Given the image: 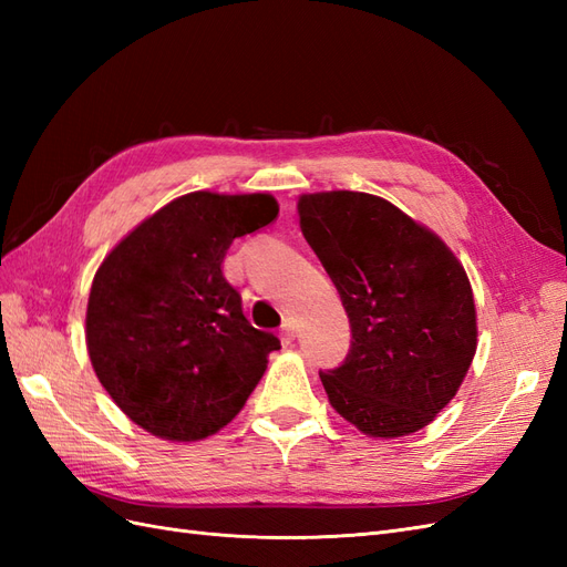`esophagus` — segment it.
Listing matches in <instances>:
<instances>
[{
  "label": "esophagus",
  "instance_id": "obj_1",
  "mask_svg": "<svg viewBox=\"0 0 567 567\" xmlns=\"http://www.w3.org/2000/svg\"><path fill=\"white\" fill-rule=\"evenodd\" d=\"M279 338H281L284 346H290V342L296 340V326H293V321H290V319H286V321H284L281 331H279Z\"/></svg>",
  "mask_w": 567,
  "mask_h": 567
}]
</instances>
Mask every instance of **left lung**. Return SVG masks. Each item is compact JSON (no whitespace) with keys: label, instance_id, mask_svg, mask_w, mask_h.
Wrapping results in <instances>:
<instances>
[{"label":"left lung","instance_id":"obj_1","mask_svg":"<svg viewBox=\"0 0 567 567\" xmlns=\"http://www.w3.org/2000/svg\"><path fill=\"white\" fill-rule=\"evenodd\" d=\"M298 215L352 329L346 362L319 373L331 406L369 437L421 431L454 400L475 357L466 269L435 231L381 196L302 194Z\"/></svg>","mask_w":567,"mask_h":567}]
</instances>
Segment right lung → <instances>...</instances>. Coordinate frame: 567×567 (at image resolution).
Masks as SVG:
<instances>
[{"instance_id":"right-lung-1","label":"right lung","mask_w":567,"mask_h":567,"mask_svg":"<svg viewBox=\"0 0 567 567\" xmlns=\"http://www.w3.org/2000/svg\"><path fill=\"white\" fill-rule=\"evenodd\" d=\"M277 215L269 194L192 192L136 225L99 265L87 352L111 400L146 433L215 435L260 383L281 342L252 329L221 262L236 236Z\"/></svg>"}]
</instances>
